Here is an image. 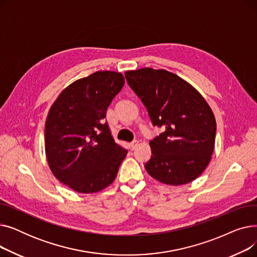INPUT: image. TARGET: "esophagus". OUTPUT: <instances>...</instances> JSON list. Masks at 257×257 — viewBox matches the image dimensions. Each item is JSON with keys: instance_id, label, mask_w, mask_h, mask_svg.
<instances>
[{"instance_id": "34e87169", "label": "esophagus", "mask_w": 257, "mask_h": 257, "mask_svg": "<svg viewBox=\"0 0 257 257\" xmlns=\"http://www.w3.org/2000/svg\"><path fill=\"white\" fill-rule=\"evenodd\" d=\"M138 145H139V142H138V141H133V142H131V143L129 144L130 149H131V150H134V149H136V148L138 147Z\"/></svg>"}]
</instances>
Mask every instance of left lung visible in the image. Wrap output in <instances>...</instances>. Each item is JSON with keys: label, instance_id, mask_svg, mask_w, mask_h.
Listing matches in <instances>:
<instances>
[{"label": "left lung", "instance_id": "obj_1", "mask_svg": "<svg viewBox=\"0 0 257 257\" xmlns=\"http://www.w3.org/2000/svg\"><path fill=\"white\" fill-rule=\"evenodd\" d=\"M128 85L147 108L153 126L163 129L150 141L145 164L151 177L170 185L199 177L211 159L217 124L209 105L186 81L166 70L125 72Z\"/></svg>", "mask_w": 257, "mask_h": 257}]
</instances>
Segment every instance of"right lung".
Listing matches in <instances>:
<instances>
[{
  "mask_svg": "<svg viewBox=\"0 0 257 257\" xmlns=\"http://www.w3.org/2000/svg\"><path fill=\"white\" fill-rule=\"evenodd\" d=\"M124 83L120 73L96 72L64 88L49 111L45 127L49 167L77 193H97L111 184L127 155L104 120Z\"/></svg>",
  "mask_w": 257,
  "mask_h": 257,
  "instance_id": "right-lung-1",
  "label": "right lung"
}]
</instances>
